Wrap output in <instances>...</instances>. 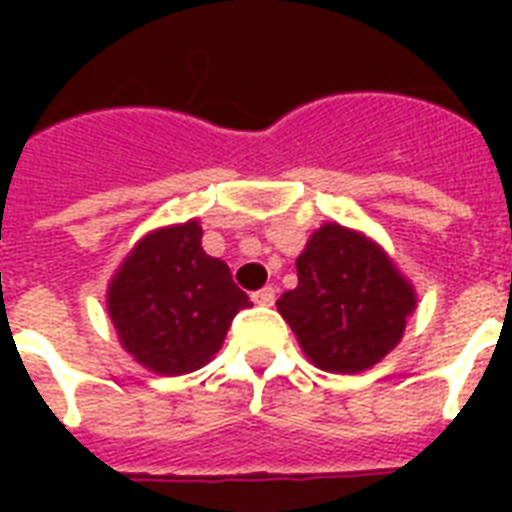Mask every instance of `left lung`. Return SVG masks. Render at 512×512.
Segmentation results:
<instances>
[{
	"mask_svg": "<svg viewBox=\"0 0 512 512\" xmlns=\"http://www.w3.org/2000/svg\"><path fill=\"white\" fill-rule=\"evenodd\" d=\"M249 305L228 265L201 249L196 220L146 236L108 289L116 335L159 374H188L212 361Z\"/></svg>",
	"mask_w": 512,
	"mask_h": 512,
	"instance_id": "obj_1",
	"label": "left lung"
}]
</instances>
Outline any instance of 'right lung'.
<instances>
[{"label":"right lung","instance_id":"1","mask_svg":"<svg viewBox=\"0 0 512 512\" xmlns=\"http://www.w3.org/2000/svg\"><path fill=\"white\" fill-rule=\"evenodd\" d=\"M276 305L313 364L350 374L396 348L414 292L372 241L329 223L297 257V287Z\"/></svg>","mask_w":512,"mask_h":512}]
</instances>
